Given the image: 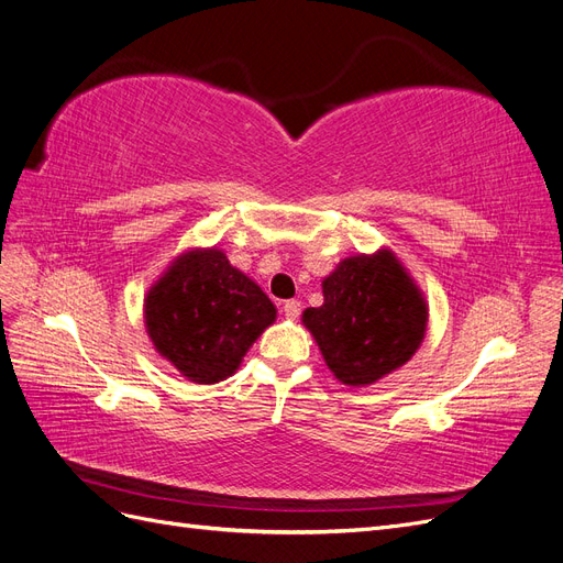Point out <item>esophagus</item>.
Returning a JSON list of instances; mask_svg holds the SVG:
<instances>
[{"label": "esophagus", "mask_w": 563, "mask_h": 563, "mask_svg": "<svg viewBox=\"0 0 563 563\" xmlns=\"http://www.w3.org/2000/svg\"><path fill=\"white\" fill-rule=\"evenodd\" d=\"M300 310H302L300 300H286V302L282 305V312H284L288 319H296V317L300 314Z\"/></svg>", "instance_id": "obj_1"}]
</instances>
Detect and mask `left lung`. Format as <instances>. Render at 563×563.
I'll return each mask as SVG.
<instances>
[{"instance_id": "1", "label": "left lung", "mask_w": 563, "mask_h": 563, "mask_svg": "<svg viewBox=\"0 0 563 563\" xmlns=\"http://www.w3.org/2000/svg\"><path fill=\"white\" fill-rule=\"evenodd\" d=\"M321 291L323 305L305 310L302 323L340 383L373 385L420 347L428 302L389 249L340 261Z\"/></svg>"}]
</instances>
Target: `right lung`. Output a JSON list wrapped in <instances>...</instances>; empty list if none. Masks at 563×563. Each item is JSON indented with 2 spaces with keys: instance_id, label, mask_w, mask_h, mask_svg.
Here are the masks:
<instances>
[{
  "instance_id": "obj_1",
  "label": "right lung",
  "mask_w": 563,
  "mask_h": 563,
  "mask_svg": "<svg viewBox=\"0 0 563 563\" xmlns=\"http://www.w3.org/2000/svg\"><path fill=\"white\" fill-rule=\"evenodd\" d=\"M143 312L155 350L199 385L232 376L277 319L263 288L216 246L180 253L152 284Z\"/></svg>"
}]
</instances>
